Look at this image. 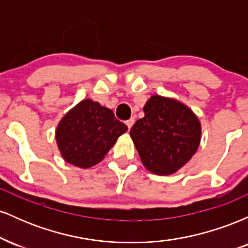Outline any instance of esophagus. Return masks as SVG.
Listing matches in <instances>:
<instances>
[{
	"label": "esophagus",
	"mask_w": 248,
	"mask_h": 248,
	"mask_svg": "<svg viewBox=\"0 0 248 248\" xmlns=\"http://www.w3.org/2000/svg\"><path fill=\"white\" fill-rule=\"evenodd\" d=\"M134 122H135V119H134V118H130L129 120L126 121V124H127L128 129H130V128H132V126L134 124Z\"/></svg>",
	"instance_id": "obj_1"
}]
</instances>
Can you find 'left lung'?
<instances>
[{
    "instance_id": "left-lung-1",
    "label": "left lung",
    "mask_w": 248,
    "mask_h": 248,
    "mask_svg": "<svg viewBox=\"0 0 248 248\" xmlns=\"http://www.w3.org/2000/svg\"><path fill=\"white\" fill-rule=\"evenodd\" d=\"M143 112L130 129V138L150 172L171 175L197 152L201 122L186 105L161 95L150 96Z\"/></svg>"
}]
</instances>
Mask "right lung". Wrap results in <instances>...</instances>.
<instances>
[{
	"label": "right lung",
	"instance_id": "right-lung-1",
	"mask_svg": "<svg viewBox=\"0 0 248 248\" xmlns=\"http://www.w3.org/2000/svg\"><path fill=\"white\" fill-rule=\"evenodd\" d=\"M127 129L112 109L85 99L59 122L56 141L65 161L86 169L101 162Z\"/></svg>",
	"mask_w": 248,
	"mask_h": 248
}]
</instances>
